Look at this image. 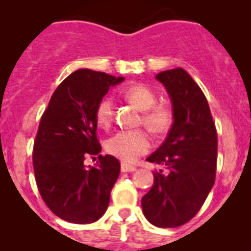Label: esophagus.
Masks as SVG:
<instances>
[{"label":"esophagus","instance_id":"34e87169","mask_svg":"<svg viewBox=\"0 0 251 251\" xmlns=\"http://www.w3.org/2000/svg\"><path fill=\"white\" fill-rule=\"evenodd\" d=\"M121 171L123 172V173H129V172H135L137 169H135V167H133V165L126 164V163H122Z\"/></svg>","mask_w":251,"mask_h":251}]
</instances>
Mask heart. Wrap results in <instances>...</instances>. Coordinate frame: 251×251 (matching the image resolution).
Masks as SVG:
<instances>
[{"instance_id": "obj_1", "label": "heart", "mask_w": 251, "mask_h": 251, "mask_svg": "<svg viewBox=\"0 0 251 251\" xmlns=\"http://www.w3.org/2000/svg\"><path fill=\"white\" fill-rule=\"evenodd\" d=\"M124 97L143 112L142 122L147 129L154 135H164L171 130L174 122V113L169 105L155 104L157 94L144 84H133L123 92ZM96 122L100 128L110 127L114 118V105L109 97L100 100L94 112ZM151 148V139L144 130H122L109 138L105 149L113 157L123 162L132 163L146 154Z\"/></svg>"}]
</instances>
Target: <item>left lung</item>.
Returning <instances> with one entry per match:
<instances>
[{
    "instance_id": "left-lung-1",
    "label": "left lung",
    "mask_w": 251,
    "mask_h": 251,
    "mask_svg": "<svg viewBox=\"0 0 251 251\" xmlns=\"http://www.w3.org/2000/svg\"><path fill=\"white\" fill-rule=\"evenodd\" d=\"M155 78L171 97L174 122L162 146L147 158L162 169L153 173L142 209L155 226L176 227L195 217L214 185L218 135L208 100L187 71L174 68Z\"/></svg>"
}]
</instances>
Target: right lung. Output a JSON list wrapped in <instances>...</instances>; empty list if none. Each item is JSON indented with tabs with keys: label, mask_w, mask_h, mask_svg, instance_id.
Wrapping results in <instances>:
<instances>
[{
	"label": "right lung",
	"mask_w": 251,
	"mask_h": 251,
	"mask_svg": "<svg viewBox=\"0 0 251 251\" xmlns=\"http://www.w3.org/2000/svg\"><path fill=\"white\" fill-rule=\"evenodd\" d=\"M103 72L78 70L57 87L42 114L34 139V178L46 205L66 222L89 224L109 204L121 163L102 155L96 107L112 86L123 82ZM99 155L94 167L84 160Z\"/></svg>",
	"instance_id": "right-lung-1"
}]
</instances>
